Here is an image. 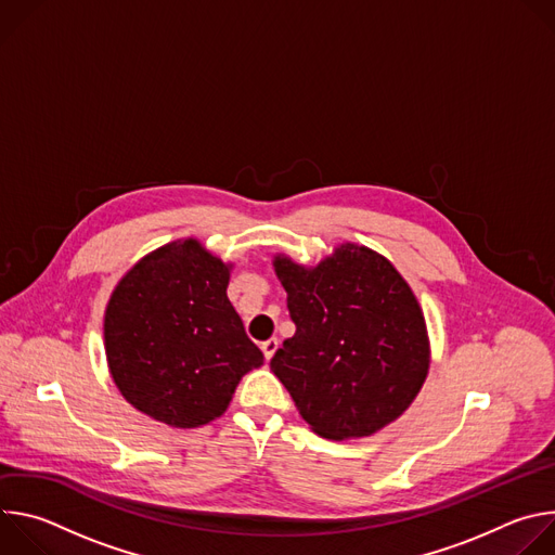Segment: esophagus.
Wrapping results in <instances>:
<instances>
[{
	"label": "esophagus",
	"mask_w": 555,
	"mask_h": 555,
	"mask_svg": "<svg viewBox=\"0 0 555 555\" xmlns=\"http://www.w3.org/2000/svg\"><path fill=\"white\" fill-rule=\"evenodd\" d=\"M276 349H279V340H276V338H270V340H266V343L261 345V351H263L266 360H272V356L276 353Z\"/></svg>",
	"instance_id": "obj_1"
}]
</instances>
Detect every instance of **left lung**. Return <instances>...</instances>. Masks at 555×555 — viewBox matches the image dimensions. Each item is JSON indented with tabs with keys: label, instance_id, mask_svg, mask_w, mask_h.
<instances>
[{
	"label": "left lung",
	"instance_id": "1",
	"mask_svg": "<svg viewBox=\"0 0 555 555\" xmlns=\"http://www.w3.org/2000/svg\"><path fill=\"white\" fill-rule=\"evenodd\" d=\"M296 334L270 360L300 417L325 439L369 437L417 398L430 340L404 276L379 253L345 242L321 263L274 255Z\"/></svg>",
	"mask_w": 555,
	"mask_h": 555
}]
</instances>
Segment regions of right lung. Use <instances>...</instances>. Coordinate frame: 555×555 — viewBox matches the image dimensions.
<instances>
[{
    "label": "right lung",
    "mask_w": 555,
    "mask_h": 555,
    "mask_svg": "<svg viewBox=\"0 0 555 555\" xmlns=\"http://www.w3.org/2000/svg\"><path fill=\"white\" fill-rule=\"evenodd\" d=\"M232 263L195 236L142 257L105 307V356L122 398L173 428L221 417L242 377L263 364L228 300Z\"/></svg>",
    "instance_id": "1"
}]
</instances>
